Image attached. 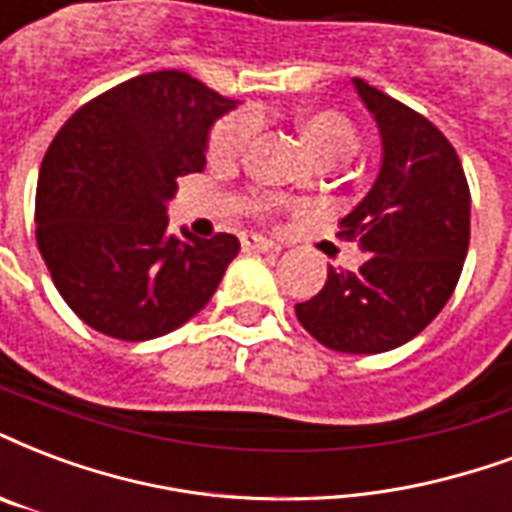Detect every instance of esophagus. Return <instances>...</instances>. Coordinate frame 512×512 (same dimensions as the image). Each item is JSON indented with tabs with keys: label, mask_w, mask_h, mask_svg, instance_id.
Returning a JSON list of instances; mask_svg holds the SVG:
<instances>
[{
	"label": "esophagus",
	"mask_w": 512,
	"mask_h": 512,
	"mask_svg": "<svg viewBox=\"0 0 512 512\" xmlns=\"http://www.w3.org/2000/svg\"><path fill=\"white\" fill-rule=\"evenodd\" d=\"M241 246H244V252H279V246L263 236H244Z\"/></svg>",
	"instance_id": "obj_1"
}]
</instances>
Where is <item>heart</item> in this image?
<instances>
[{
  "instance_id": "b5f03b06",
  "label": "heart",
  "mask_w": 512,
  "mask_h": 512,
  "mask_svg": "<svg viewBox=\"0 0 512 512\" xmlns=\"http://www.w3.org/2000/svg\"><path fill=\"white\" fill-rule=\"evenodd\" d=\"M298 132L301 138L312 146L317 157H323L325 162L347 160L358 149V130L342 111L333 108H312V111L298 113ZM257 119L252 113H230L225 119H219L211 127L206 143V157L211 165H233L244 157V151L249 149V143L255 138ZM249 206L263 214H274L276 208H282V200L276 195H249Z\"/></svg>"
}]
</instances>
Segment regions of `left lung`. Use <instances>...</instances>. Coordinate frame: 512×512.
<instances>
[{
    "mask_svg": "<svg viewBox=\"0 0 512 512\" xmlns=\"http://www.w3.org/2000/svg\"><path fill=\"white\" fill-rule=\"evenodd\" d=\"M382 135V168L342 219L366 260L328 268L298 323L336 352L374 355L415 339L456 290L469 249V187L450 140L426 116L355 78Z\"/></svg>",
    "mask_w": 512,
    "mask_h": 512,
    "instance_id": "1",
    "label": "left lung"
}]
</instances>
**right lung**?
<instances>
[{"mask_svg":"<svg viewBox=\"0 0 512 512\" xmlns=\"http://www.w3.org/2000/svg\"><path fill=\"white\" fill-rule=\"evenodd\" d=\"M230 108L198 78L160 70L89 100L51 140L34 233L59 295L94 331L157 339L217 293L238 238L170 236L168 200L203 170L208 130Z\"/></svg>","mask_w":512,"mask_h":512,"instance_id":"add662e5","label":"right lung"}]
</instances>
